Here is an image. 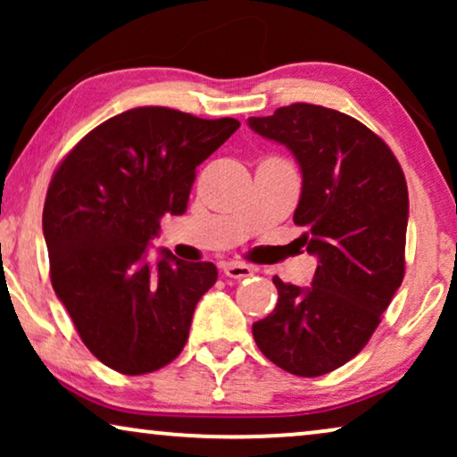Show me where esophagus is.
<instances>
[{
	"label": "esophagus",
	"mask_w": 457,
	"mask_h": 457,
	"mask_svg": "<svg viewBox=\"0 0 457 457\" xmlns=\"http://www.w3.org/2000/svg\"><path fill=\"white\" fill-rule=\"evenodd\" d=\"M222 272L228 278H247L253 274V268L247 264H239V262H227V264H222Z\"/></svg>",
	"instance_id": "1"
}]
</instances>
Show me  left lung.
Masks as SVG:
<instances>
[{
	"label": "left lung",
	"mask_w": 457,
	"mask_h": 457,
	"mask_svg": "<svg viewBox=\"0 0 457 457\" xmlns=\"http://www.w3.org/2000/svg\"><path fill=\"white\" fill-rule=\"evenodd\" d=\"M247 124L295 155L293 222L318 258L310 287L272 278L278 302L253 322V339L283 370L322 377L361 352L402 287L408 185L386 143L343 112L291 104Z\"/></svg>",
	"instance_id": "1"
}]
</instances>
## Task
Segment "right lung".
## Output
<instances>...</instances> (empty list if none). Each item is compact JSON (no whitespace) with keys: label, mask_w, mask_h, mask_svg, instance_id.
Returning a JSON list of instances; mask_svg holds the SVG:
<instances>
[{"label":"right lung","mask_w":457,"mask_h":457,"mask_svg":"<svg viewBox=\"0 0 457 457\" xmlns=\"http://www.w3.org/2000/svg\"><path fill=\"white\" fill-rule=\"evenodd\" d=\"M237 129L235 118L133 108L85 135L55 170L43 208L52 285L87 349L112 370L154 372L183 352L218 270L168 249L149 264V241L162 216L187 210L195 168Z\"/></svg>","instance_id":"1"}]
</instances>
